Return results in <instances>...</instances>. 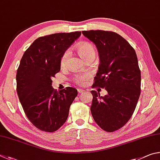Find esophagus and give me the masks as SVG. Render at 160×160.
<instances>
[{"instance_id":"34e87169","label":"esophagus","mask_w":160,"mask_h":160,"mask_svg":"<svg viewBox=\"0 0 160 160\" xmlns=\"http://www.w3.org/2000/svg\"><path fill=\"white\" fill-rule=\"evenodd\" d=\"M77 91H78V93H82L84 91H83V89H82V88H77Z\"/></svg>"}]
</instances>
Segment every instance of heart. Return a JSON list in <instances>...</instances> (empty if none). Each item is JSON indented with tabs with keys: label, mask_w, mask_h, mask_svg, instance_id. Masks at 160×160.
Returning a JSON list of instances; mask_svg holds the SVG:
<instances>
[{
	"label": "heart",
	"mask_w": 160,
	"mask_h": 160,
	"mask_svg": "<svg viewBox=\"0 0 160 160\" xmlns=\"http://www.w3.org/2000/svg\"><path fill=\"white\" fill-rule=\"evenodd\" d=\"M77 50L78 52L79 53V55H81V57L83 59H84V60H86V58L91 57V56H96V50H95L93 46L90 43H87V42H84V43L78 44L77 46ZM69 55V50H67L63 52V54L62 55L60 59V65L62 67L65 65ZM90 78V74H88V73H85V74H77L74 77V80L77 84L80 86H84L87 83V82Z\"/></svg>",
	"instance_id": "1"
}]
</instances>
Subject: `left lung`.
I'll use <instances>...</instances> for the list:
<instances>
[{"instance_id":"obj_1","label":"left lung","mask_w":160,"mask_h":160,"mask_svg":"<svg viewBox=\"0 0 160 160\" xmlns=\"http://www.w3.org/2000/svg\"><path fill=\"white\" fill-rule=\"evenodd\" d=\"M96 44L100 58L98 72L92 88H105L100 96L91 91V111L99 127L113 132L127 124L135 110L141 94V70L133 48L118 33L110 31H83Z\"/></svg>"}]
</instances>
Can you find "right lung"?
I'll return each mask as SVG.
<instances>
[{
	"label": "right lung",
	"mask_w": 160,
	"mask_h": 160,
	"mask_svg": "<svg viewBox=\"0 0 160 160\" xmlns=\"http://www.w3.org/2000/svg\"><path fill=\"white\" fill-rule=\"evenodd\" d=\"M81 32L41 36L24 52L17 71V93L24 113L33 125L52 133L62 126L77 90L52 87V78L60 71L63 52L81 36Z\"/></svg>",
	"instance_id": "obj_1"
}]
</instances>
